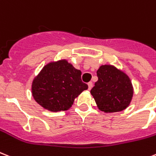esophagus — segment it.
Returning <instances> with one entry per match:
<instances>
[{"label":"esophagus","instance_id":"esophagus-1","mask_svg":"<svg viewBox=\"0 0 156 156\" xmlns=\"http://www.w3.org/2000/svg\"><path fill=\"white\" fill-rule=\"evenodd\" d=\"M92 87H93V83H92L91 82H88V89L91 90V88H92Z\"/></svg>","mask_w":156,"mask_h":156}]
</instances>
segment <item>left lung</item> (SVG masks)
I'll use <instances>...</instances> for the list:
<instances>
[{
	"label": "left lung",
	"mask_w": 156,
	"mask_h": 156,
	"mask_svg": "<svg viewBox=\"0 0 156 156\" xmlns=\"http://www.w3.org/2000/svg\"><path fill=\"white\" fill-rule=\"evenodd\" d=\"M97 76L98 79L90 94L100 111L112 113L128 107L134 88L125 72L112 65H102L97 70Z\"/></svg>",
	"instance_id": "8db88e82"
}]
</instances>
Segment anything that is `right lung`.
<instances>
[{"instance_id":"add662e5","label":"right lung","mask_w":156,"mask_h":156,"mask_svg":"<svg viewBox=\"0 0 156 156\" xmlns=\"http://www.w3.org/2000/svg\"><path fill=\"white\" fill-rule=\"evenodd\" d=\"M81 74V70L66 59L49 62L33 80L34 100L49 111H67L82 91L88 89Z\"/></svg>"}]
</instances>
